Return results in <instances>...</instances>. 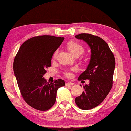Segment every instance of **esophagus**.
Wrapping results in <instances>:
<instances>
[{
	"label": "esophagus",
	"mask_w": 131,
	"mask_h": 131,
	"mask_svg": "<svg viewBox=\"0 0 131 131\" xmlns=\"http://www.w3.org/2000/svg\"><path fill=\"white\" fill-rule=\"evenodd\" d=\"M73 85H74V83H72V82H67V83H66V86H72Z\"/></svg>",
	"instance_id": "34e87169"
}]
</instances>
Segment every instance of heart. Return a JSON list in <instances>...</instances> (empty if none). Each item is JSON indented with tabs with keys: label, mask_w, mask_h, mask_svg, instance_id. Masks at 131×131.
<instances>
[{
	"label": "heart",
	"mask_w": 131,
	"mask_h": 131,
	"mask_svg": "<svg viewBox=\"0 0 131 131\" xmlns=\"http://www.w3.org/2000/svg\"><path fill=\"white\" fill-rule=\"evenodd\" d=\"M67 48L71 53L73 54L74 56H80L82 54V53L84 52V48L81 45L80 43H79L78 42H70L67 43ZM58 53V50H56L55 52L54 53V54H53V57H55L56 56V55ZM72 71H75V68H72L71 69ZM65 75L67 77H70L71 76V73L70 71H66L65 72Z\"/></svg>",
	"instance_id": "b5f03b06"
}]
</instances>
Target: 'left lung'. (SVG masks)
I'll use <instances>...</instances> for the list:
<instances>
[{"mask_svg": "<svg viewBox=\"0 0 131 131\" xmlns=\"http://www.w3.org/2000/svg\"><path fill=\"white\" fill-rule=\"evenodd\" d=\"M75 37L85 41L91 50L88 66L78 78L89 80V84L83 86L84 91L75 99L79 108L90 110L101 103L112 88L115 58L108 44L99 36L81 34Z\"/></svg>", "mask_w": 131, "mask_h": 131, "instance_id": "1", "label": "left lung"}]
</instances>
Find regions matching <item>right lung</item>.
Returning a JSON list of instances; mask_svg holds the SVG:
<instances>
[{
    "label": "right lung",
    "mask_w": 131,
    "mask_h": 131,
    "mask_svg": "<svg viewBox=\"0 0 131 131\" xmlns=\"http://www.w3.org/2000/svg\"><path fill=\"white\" fill-rule=\"evenodd\" d=\"M64 39L50 35L30 38L23 43L14 59V73L21 95L28 104L36 110L50 109L56 102L58 89L65 85L63 80L49 83L43 77Z\"/></svg>",
    "instance_id": "right-lung-1"
}]
</instances>
